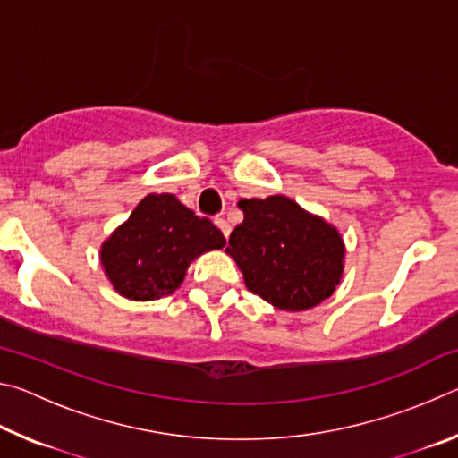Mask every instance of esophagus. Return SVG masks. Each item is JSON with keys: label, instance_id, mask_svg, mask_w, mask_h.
<instances>
[{"label": "esophagus", "instance_id": "34e87169", "mask_svg": "<svg viewBox=\"0 0 458 458\" xmlns=\"http://www.w3.org/2000/svg\"><path fill=\"white\" fill-rule=\"evenodd\" d=\"M214 222H216V226H218V228L222 230L224 238H228V236H230V224H228L226 220H224V218H220V216H218V218H216Z\"/></svg>", "mask_w": 458, "mask_h": 458}]
</instances>
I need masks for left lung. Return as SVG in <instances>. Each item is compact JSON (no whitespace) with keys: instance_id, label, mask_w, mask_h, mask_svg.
Listing matches in <instances>:
<instances>
[{"instance_id":"1","label":"left lung","mask_w":458,"mask_h":458,"mask_svg":"<svg viewBox=\"0 0 458 458\" xmlns=\"http://www.w3.org/2000/svg\"><path fill=\"white\" fill-rule=\"evenodd\" d=\"M242 224L226 254L242 270L246 289L283 311H307L335 293L345 268L339 230L286 196L240 199Z\"/></svg>"}]
</instances>
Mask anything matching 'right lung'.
<instances>
[{"instance_id":"obj_1","label":"right lung","mask_w":458,"mask_h":458,"mask_svg":"<svg viewBox=\"0 0 458 458\" xmlns=\"http://www.w3.org/2000/svg\"><path fill=\"white\" fill-rule=\"evenodd\" d=\"M226 238L174 193H147L100 244L98 260L113 289L129 301H155L180 289L193 260Z\"/></svg>"}]
</instances>
